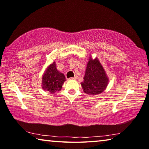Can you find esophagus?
<instances>
[{
	"mask_svg": "<svg viewBox=\"0 0 149 149\" xmlns=\"http://www.w3.org/2000/svg\"><path fill=\"white\" fill-rule=\"evenodd\" d=\"M77 79V75H75V77H72V78H71V79Z\"/></svg>",
	"mask_w": 149,
	"mask_h": 149,
	"instance_id": "34e87169",
	"label": "esophagus"
}]
</instances>
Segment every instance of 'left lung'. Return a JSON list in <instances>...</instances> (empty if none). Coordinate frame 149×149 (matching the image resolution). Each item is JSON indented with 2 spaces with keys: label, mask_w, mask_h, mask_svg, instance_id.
Listing matches in <instances>:
<instances>
[{
  "label": "left lung",
  "mask_w": 149,
  "mask_h": 149,
  "mask_svg": "<svg viewBox=\"0 0 149 149\" xmlns=\"http://www.w3.org/2000/svg\"><path fill=\"white\" fill-rule=\"evenodd\" d=\"M108 83L109 78L99 60L90 56L84 81L81 83L84 92L89 95H97L105 91Z\"/></svg>",
  "instance_id": "8db88e82"
}]
</instances>
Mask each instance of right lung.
<instances>
[{
  "label": "right lung",
  "mask_w": 149,
  "mask_h": 149,
  "mask_svg": "<svg viewBox=\"0 0 149 149\" xmlns=\"http://www.w3.org/2000/svg\"><path fill=\"white\" fill-rule=\"evenodd\" d=\"M65 81V77L63 74L57 70L56 63L54 61L44 73L42 79V88L44 91H49L53 94L61 91Z\"/></svg>",
  "instance_id": "obj_1"
}]
</instances>
